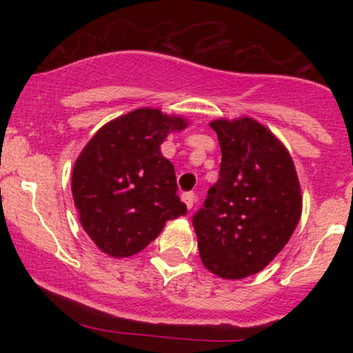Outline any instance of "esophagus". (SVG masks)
<instances>
[{"mask_svg":"<svg viewBox=\"0 0 353 353\" xmlns=\"http://www.w3.org/2000/svg\"><path fill=\"white\" fill-rule=\"evenodd\" d=\"M194 199H196V194L193 193V191H190V193H184L183 194V201L186 203V206L188 208H193V205H194Z\"/></svg>","mask_w":353,"mask_h":353,"instance_id":"obj_1","label":"esophagus"}]
</instances>
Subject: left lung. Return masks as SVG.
Here are the masks:
<instances>
[{"label":"left lung","mask_w":353,"mask_h":353,"mask_svg":"<svg viewBox=\"0 0 353 353\" xmlns=\"http://www.w3.org/2000/svg\"><path fill=\"white\" fill-rule=\"evenodd\" d=\"M222 163L219 181L194 213L199 258L225 280L256 275L294 234L301 184L282 141L252 117L215 119Z\"/></svg>","instance_id":"left-lung-1"}]
</instances>
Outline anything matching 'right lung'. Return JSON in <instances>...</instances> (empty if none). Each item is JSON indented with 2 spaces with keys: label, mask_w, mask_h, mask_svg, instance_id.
<instances>
[{
  "label": "right lung",
  "mask_w": 353,
  "mask_h": 353,
  "mask_svg": "<svg viewBox=\"0 0 353 353\" xmlns=\"http://www.w3.org/2000/svg\"><path fill=\"white\" fill-rule=\"evenodd\" d=\"M188 121L159 109H134L104 124L78 155L71 193L80 223L112 258L143 251L167 220L186 215L176 170L160 145Z\"/></svg>",
  "instance_id": "add662e5"
}]
</instances>
